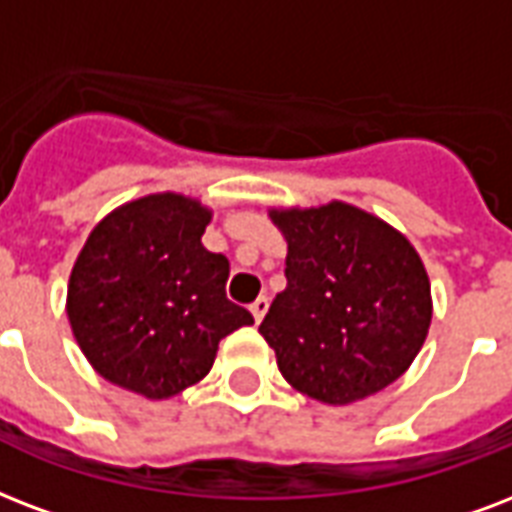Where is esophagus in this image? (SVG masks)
Returning <instances> with one entry per match:
<instances>
[{
  "instance_id": "1",
  "label": "esophagus",
  "mask_w": 512,
  "mask_h": 512,
  "mask_svg": "<svg viewBox=\"0 0 512 512\" xmlns=\"http://www.w3.org/2000/svg\"><path fill=\"white\" fill-rule=\"evenodd\" d=\"M249 311H252V317H255L257 322H260V319L265 317V311H268V298H265V295H260V298H257L255 303L249 306Z\"/></svg>"
}]
</instances>
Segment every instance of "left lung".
Returning <instances> with one entry per match:
<instances>
[{"instance_id": "obj_1", "label": "left lung", "mask_w": 512, "mask_h": 512, "mask_svg": "<svg viewBox=\"0 0 512 512\" xmlns=\"http://www.w3.org/2000/svg\"><path fill=\"white\" fill-rule=\"evenodd\" d=\"M287 239L284 287L260 322L298 392L346 405L400 378L427 338L432 303L416 249L373 214L333 201L271 212Z\"/></svg>"}]
</instances>
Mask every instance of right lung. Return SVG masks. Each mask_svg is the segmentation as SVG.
<instances>
[{"instance_id":"right-lung-1","label":"right lung","mask_w":512,"mask_h":512,"mask_svg":"<svg viewBox=\"0 0 512 512\" xmlns=\"http://www.w3.org/2000/svg\"><path fill=\"white\" fill-rule=\"evenodd\" d=\"M212 214L185 195L131 201L93 228L69 276L66 314L101 376L163 400L212 370L225 335L252 325L225 295L230 263L204 249Z\"/></svg>"}]
</instances>
